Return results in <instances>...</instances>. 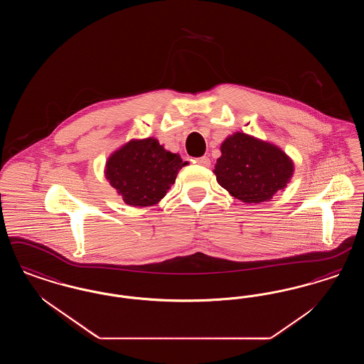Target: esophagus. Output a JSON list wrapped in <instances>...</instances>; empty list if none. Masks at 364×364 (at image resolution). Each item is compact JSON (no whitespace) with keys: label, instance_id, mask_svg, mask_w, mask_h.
I'll return each mask as SVG.
<instances>
[{"label":"esophagus","instance_id":"obj_1","mask_svg":"<svg viewBox=\"0 0 364 364\" xmlns=\"http://www.w3.org/2000/svg\"><path fill=\"white\" fill-rule=\"evenodd\" d=\"M195 162L198 165H202V166H208L210 165V158L206 156H198V158H195Z\"/></svg>","mask_w":364,"mask_h":364}]
</instances>
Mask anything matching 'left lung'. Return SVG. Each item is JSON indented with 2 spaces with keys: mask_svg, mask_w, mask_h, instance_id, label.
<instances>
[{
  "mask_svg": "<svg viewBox=\"0 0 364 364\" xmlns=\"http://www.w3.org/2000/svg\"><path fill=\"white\" fill-rule=\"evenodd\" d=\"M217 159L218 184L245 203H260L282 190L294 173V164L278 147L237 132L221 146Z\"/></svg>",
  "mask_w": 364,
  "mask_h": 364,
  "instance_id": "1",
  "label": "left lung"
}]
</instances>
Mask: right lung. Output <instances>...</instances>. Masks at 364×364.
Here are the masks:
<instances>
[{
	"label": "right lung",
	"instance_id": "1",
	"mask_svg": "<svg viewBox=\"0 0 364 364\" xmlns=\"http://www.w3.org/2000/svg\"><path fill=\"white\" fill-rule=\"evenodd\" d=\"M186 164L156 139L147 138L131 140L116 151L109 158L105 173L127 205L146 208L166 195Z\"/></svg>",
	"mask_w": 364,
	"mask_h": 364
}]
</instances>
